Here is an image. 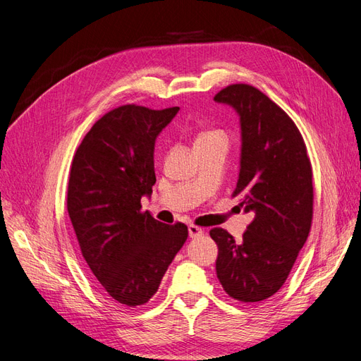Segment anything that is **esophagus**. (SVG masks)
Wrapping results in <instances>:
<instances>
[{"instance_id": "esophagus-1", "label": "esophagus", "mask_w": 361, "mask_h": 361, "mask_svg": "<svg viewBox=\"0 0 361 361\" xmlns=\"http://www.w3.org/2000/svg\"><path fill=\"white\" fill-rule=\"evenodd\" d=\"M188 235H190V238H199V236L203 235V231H202L200 227H197V226L190 224L188 226Z\"/></svg>"}]
</instances>
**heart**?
<instances>
[{
	"label": "heart",
	"mask_w": 361,
	"mask_h": 361,
	"mask_svg": "<svg viewBox=\"0 0 361 361\" xmlns=\"http://www.w3.org/2000/svg\"><path fill=\"white\" fill-rule=\"evenodd\" d=\"M216 135H223V134L218 133V130H206V133H202V134L199 135V138H197V140H202V138H211V137H216Z\"/></svg>",
	"instance_id": "b5f03b06"
}]
</instances>
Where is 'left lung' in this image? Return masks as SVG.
I'll use <instances>...</instances> for the list:
<instances>
[{
    "label": "left lung",
    "mask_w": 361,
    "mask_h": 361,
    "mask_svg": "<svg viewBox=\"0 0 361 361\" xmlns=\"http://www.w3.org/2000/svg\"><path fill=\"white\" fill-rule=\"evenodd\" d=\"M214 101L233 106L241 122V169L233 191L253 221L241 241L221 227L216 277L231 298L257 302L272 297L307 241L313 218L312 164L293 120L250 84H232Z\"/></svg>",
    "instance_id": "left-lung-1"
}]
</instances>
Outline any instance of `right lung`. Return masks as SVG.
I'll use <instances>...</instances> for the list:
<instances>
[{"label":"right lung","instance_id":"obj_1","mask_svg":"<svg viewBox=\"0 0 361 361\" xmlns=\"http://www.w3.org/2000/svg\"><path fill=\"white\" fill-rule=\"evenodd\" d=\"M179 106L129 104L104 114L75 152L68 212L82 257L97 286L128 307L157 293L188 238L183 223L162 224L141 211L157 182L155 140Z\"/></svg>","mask_w":361,"mask_h":361}]
</instances>
